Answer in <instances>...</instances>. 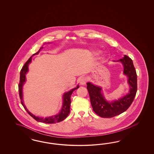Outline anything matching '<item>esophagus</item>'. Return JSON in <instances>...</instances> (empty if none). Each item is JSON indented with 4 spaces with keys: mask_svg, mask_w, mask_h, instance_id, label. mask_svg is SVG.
Wrapping results in <instances>:
<instances>
[{
    "mask_svg": "<svg viewBox=\"0 0 154 154\" xmlns=\"http://www.w3.org/2000/svg\"><path fill=\"white\" fill-rule=\"evenodd\" d=\"M86 81H87V78L86 77H82L80 79L79 83L82 85H84L86 83Z\"/></svg>",
    "mask_w": 154,
    "mask_h": 154,
    "instance_id": "34e87169",
    "label": "esophagus"
}]
</instances>
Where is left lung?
<instances>
[{
	"label": "left lung",
	"mask_w": 154,
	"mask_h": 154,
	"mask_svg": "<svg viewBox=\"0 0 154 154\" xmlns=\"http://www.w3.org/2000/svg\"><path fill=\"white\" fill-rule=\"evenodd\" d=\"M119 61L124 65V73L128 77V83L131 86L128 94L118 100L108 102L101 93L102 89L100 87L90 82L87 84V89L94 111L101 117L111 118L125 112L131 106L135 98L137 91V76L133 61L126 55H124L123 58L117 61Z\"/></svg>",
	"instance_id": "left-lung-1"
}]
</instances>
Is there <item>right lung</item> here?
Wrapping results in <instances>:
<instances>
[{
	"instance_id": "1",
	"label": "right lung",
	"mask_w": 154,
	"mask_h": 154,
	"mask_svg": "<svg viewBox=\"0 0 154 154\" xmlns=\"http://www.w3.org/2000/svg\"><path fill=\"white\" fill-rule=\"evenodd\" d=\"M42 48H43V47H41V48L39 50V51L37 52L34 54L33 55L28 59V60L23 65L21 70L20 71V82H19V96H20V99H21V103L22 105L23 106V108L26 109V111L29 114V115H30L34 119H35L36 121H38V122H41L46 123V124H54V123H56V122H59L60 121L64 120L65 118L68 116V115L70 112V103H71L70 97H71V95L75 90L79 88V86H77V88H75V89H72L69 91H68L67 93H65L64 94V95H63V107H62V109L61 110L60 112L59 113H58L57 115H54L53 116L49 117H47V118L38 117H36L35 116L33 115L32 113L28 111V109L25 107V105L23 103V86L24 82L26 81L25 75L28 71V65L31 62L32 56L35 55H37Z\"/></svg>"
}]
</instances>
